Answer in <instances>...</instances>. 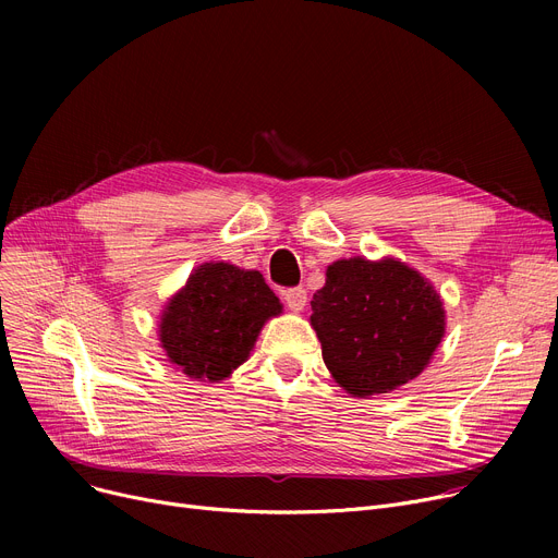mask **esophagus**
I'll use <instances>...</instances> for the list:
<instances>
[{
  "label": "esophagus",
  "mask_w": 558,
  "mask_h": 558,
  "mask_svg": "<svg viewBox=\"0 0 558 558\" xmlns=\"http://www.w3.org/2000/svg\"><path fill=\"white\" fill-rule=\"evenodd\" d=\"M282 299L291 312H301L307 305V291L303 287H291L282 291Z\"/></svg>",
  "instance_id": "esophagus-1"
}]
</instances>
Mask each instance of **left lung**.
I'll return each instance as SVG.
<instances>
[{
	"instance_id": "8db88e82",
	"label": "left lung",
	"mask_w": 558,
	"mask_h": 558,
	"mask_svg": "<svg viewBox=\"0 0 558 558\" xmlns=\"http://www.w3.org/2000/svg\"><path fill=\"white\" fill-rule=\"evenodd\" d=\"M326 276L312 299L310 324L337 383L366 398L414 379L446 332L436 289L391 257L339 259Z\"/></svg>"
}]
</instances>
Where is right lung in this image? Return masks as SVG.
<instances>
[{"label":"right lung","mask_w":558,"mask_h":558,"mask_svg":"<svg viewBox=\"0 0 558 558\" xmlns=\"http://www.w3.org/2000/svg\"><path fill=\"white\" fill-rule=\"evenodd\" d=\"M280 312L259 271L208 262L169 301L160 341L169 362L185 375L219 383L246 362L264 320Z\"/></svg>","instance_id":"obj_1"}]
</instances>
